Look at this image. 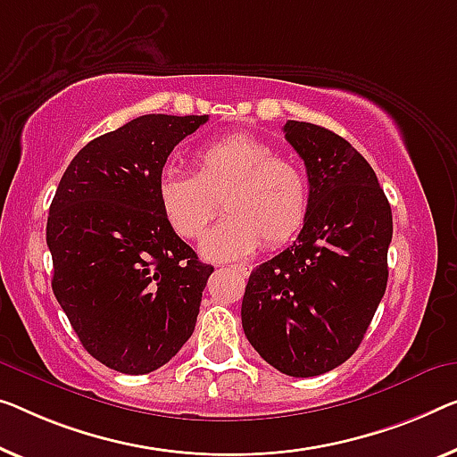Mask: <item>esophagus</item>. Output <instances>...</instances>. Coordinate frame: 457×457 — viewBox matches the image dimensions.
Listing matches in <instances>:
<instances>
[{"label": "esophagus", "instance_id": "34e87169", "mask_svg": "<svg viewBox=\"0 0 457 457\" xmlns=\"http://www.w3.org/2000/svg\"><path fill=\"white\" fill-rule=\"evenodd\" d=\"M228 269H231V270H237V272H242L244 277H246L248 272H250V267H248V264H231V267H228Z\"/></svg>", "mask_w": 457, "mask_h": 457}]
</instances>
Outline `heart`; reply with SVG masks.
I'll list each match as a JSON object with an SVG mask.
<instances>
[{"instance_id": "1", "label": "heart", "mask_w": 457, "mask_h": 457, "mask_svg": "<svg viewBox=\"0 0 457 457\" xmlns=\"http://www.w3.org/2000/svg\"><path fill=\"white\" fill-rule=\"evenodd\" d=\"M195 176L166 170L158 179V205L176 234L199 240L223 209L228 217L201 244L211 261H234L258 246L277 250L303 226L310 185L297 162L275 155L267 141L231 133L196 149Z\"/></svg>"}]
</instances>
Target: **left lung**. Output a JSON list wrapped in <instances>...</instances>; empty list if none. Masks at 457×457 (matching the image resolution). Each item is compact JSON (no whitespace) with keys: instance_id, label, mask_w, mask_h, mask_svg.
I'll list each match as a JSON object with an SVG mask.
<instances>
[{"instance_id":"8db88e82","label":"left lung","mask_w":457,"mask_h":457,"mask_svg":"<svg viewBox=\"0 0 457 457\" xmlns=\"http://www.w3.org/2000/svg\"><path fill=\"white\" fill-rule=\"evenodd\" d=\"M283 131L305 163L310 209L297 240L252 270L242 326L269 365L314 378L345 363L370 328L387 283L392 209L349 141L312 122Z\"/></svg>"}]
</instances>
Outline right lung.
<instances>
[{
  "label": "right lung",
  "instance_id": "add662e5",
  "mask_svg": "<svg viewBox=\"0 0 457 457\" xmlns=\"http://www.w3.org/2000/svg\"><path fill=\"white\" fill-rule=\"evenodd\" d=\"M207 114H143L87 143L46 220L53 294L79 343L114 371L166 365L193 335L213 267L168 226L158 179Z\"/></svg>",
  "mask_w": 457,
  "mask_h": 457
}]
</instances>
